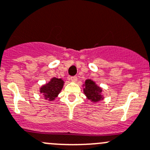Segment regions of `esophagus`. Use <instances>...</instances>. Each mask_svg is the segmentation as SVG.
Returning <instances> with one entry per match:
<instances>
[{
    "instance_id": "obj_1",
    "label": "esophagus",
    "mask_w": 150,
    "mask_h": 150,
    "mask_svg": "<svg viewBox=\"0 0 150 150\" xmlns=\"http://www.w3.org/2000/svg\"><path fill=\"white\" fill-rule=\"evenodd\" d=\"M69 80H70L72 82H76L77 80H78V78H77L76 76H72L69 78Z\"/></svg>"
}]
</instances>
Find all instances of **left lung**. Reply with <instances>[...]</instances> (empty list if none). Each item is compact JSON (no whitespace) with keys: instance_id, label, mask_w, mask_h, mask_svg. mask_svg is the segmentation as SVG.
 I'll return each instance as SVG.
<instances>
[{"instance_id":"1","label":"left lung","mask_w":150,"mask_h":150,"mask_svg":"<svg viewBox=\"0 0 150 150\" xmlns=\"http://www.w3.org/2000/svg\"><path fill=\"white\" fill-rule=\"evenodd\" d=\"M83 93L87 100L93 103L103 100L104 96L103 95V89L99 86L96 81L91 79H86L83 84Z\"/></svg>"}]
</instances>
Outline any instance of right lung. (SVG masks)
Segmentation results:
<instances>
[{
  "mask_svg": "<svg viewBox=\"0 0 150 150\" xmlns=\"http://www.w3.org/2000/svg\"><path fill=\"white\" fill-rule=\"evenodd\" d=\"M64 81L61 78L53 77L48 83L42 85L40 87L39 92L43 95L45 100L53 101L58 96L61 91L64 87Z\"/></svg>",
  "mask_w": 150,
  "mask_h": 150,
  "instance_id": "add662e5",
  "label": "right lung"
}]
</instances>
